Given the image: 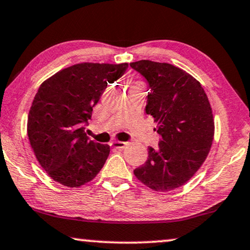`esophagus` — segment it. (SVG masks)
Instances as JSON below:
<instances>
[{
  "mask_svg": "<svg viewBox=\"0 0 250 250\" xmlns=\"http://www.w3.org/2000/svg\"><path fill=\"white\" fill-rule=\"evenodd\" d=\"M110 146L113 149H121V148H125V147L126 146V143H125V142H112L110 144Z\"/></svg>",
  "mask_w": 250,
  "mask_h": 250,
  "instance_id": "obj_1",
  "label": "esophagus"
}]
</instances>
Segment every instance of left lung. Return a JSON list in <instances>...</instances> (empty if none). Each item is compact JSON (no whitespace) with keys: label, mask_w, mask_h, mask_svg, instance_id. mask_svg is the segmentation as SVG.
Segmentation results:
<instances>
[{"label":"left lung","mask_w":250,"mask_h":250,"mask_svg":"<svg viewBox=\"0 0 250 250\" xmlns=\"http://www.w3.org/2000/svg\"><path fill=\"white\" fill-rule=\"evenodd\" d=\"M148 83L145 112L156 122L159 148L133 170L152 190L165 192L190 180L208 155L214 138L212 107L191 75L170 63L140 60L130 63Z\"/></svg>","instance_id":"8db88e82"}]
</instances>
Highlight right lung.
Returning a JSON list of instances; mask_svg holds the SVG:
<instances>
[{"instance_id":"right-lung-1","label":"right lung","mask_w":250,"mask_h":250,"mask_svg":"<svg viewBox=\"0 0 250 250\" xmlns=\"http://www.w3.org/2000/svg\"><path fill=\"white\" fill-rule=\"evenodd\" d=\"M128 63H78L42 83L28 114L27 132L35 156L46 173L65 187L93 180L110 154V146L90 140L83 124L107 87Z\"/></svg>"}]
</instances>
